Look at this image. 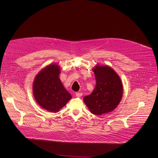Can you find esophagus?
Wrapping results in <instances>:
<instances>
[{"instance_id": "esophagus-1", "label": "esophagus", "mask_w": 158, "mask_h": 158, "mask_svg": "<svg viewBox=\"0 0 158 158\" xmlns=\"http://www.w3.org/2000/svg\"><path fill=\"white\" fill-rule=\"evenodd\" d=\"M76 96L77 97H81L82 96V93H76Z\"/></svg>"}]
</instances>
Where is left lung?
<instances>
[{"mask_svg": "<svg viewBox=\"0 0 158 158\" xmlns=\"http://www.w3.org/2000/svg\"><path fill=\"white\" fill-rule=\"evenodd\" d=\"M96 85L93 92L84 98L91 113L102 115L113 110L123 96V85L117 73L109 66L94 68Z\"/></svg>", "mask_w": 158, "mask_h": 158, "instance_id": "8db88e82", "label": "left lung"}]
</instances>
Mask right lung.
I'll list each match as a JSON object with an SVG mask.
<instances>
[{
	"mask_svg": "<svg viewBox=\"0 0 158 158\" xmlns=\"http://www.w3.org/2000/svg\"><path fill=\"white\" fill-rule=\"evenodd\" d=\"M59 67L51 64L36 76L33 93L37 102L49 112H58L72 98L63 86L59 76Z\"/></svg>",
	"mask_w": 158,
	"mask_h": 158,
	"instance_id": "obj_1",
	"label": "right lung"
}]
</instances>
